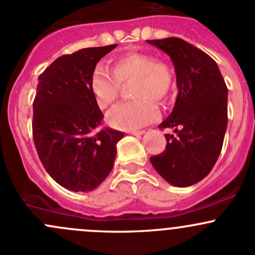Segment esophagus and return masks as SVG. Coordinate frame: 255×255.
<instances>
[{
  "instance_id": "obj_1",
  "label": "esophagus",
  "mask_w": 255,
  "mask_h": 255,
  "mask_svg": "<svg viewBox=\"0 0 255 255\" xmlns=\"http://www.w3.org/2000/svg\"><path fill=\"white\" fill-rule=\"evenodd\" d=\"M128 133H131V135H135V136H140V135H143L145 133V131L143 130H138V131H130Z\"/></svg>"
}]
</instances>
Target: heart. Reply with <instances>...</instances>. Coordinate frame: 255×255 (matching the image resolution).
<instances>
[{"label":"heart","mask_w":255,"mask_h":255,"mask_svg":"<svg viewBox=\"0 0 255 255\" xmlns=\"http://www.w3.org/2000/svg\"><path fill=\"white\" fill-rule=\"evenodd\" d=\"M175 70L169 62L157 60L152 54L131 52L118 57L113 71L97 65L91 73L89 88L101 109H107L120 96L122 85H131L133 101L119 104L109 112L107 122L119 130H136L158 117L153 101L164 103L175 88Z\"/></svg>","instance_id":"obj_1"}]
</instances>
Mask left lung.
<instances>
[{
    "label": "left lung",
    "instance_id": "1",
    "mask_svg": "<svg viewBox=\"0 0 255 255\" xmlns=\"http://www.w3.org/2000/svg\"><path fill=\"white\" fill-rule=\"evenodd\" d=\"M172 59L178 96L169 117L159 128L166 133V149L151 163L169 184L179 188L200 182L211 172L227 128V86L214 59L179 38L147 40Z\"/></svg>",
    "mask_w": 255,
    "mask_h": 255
}]
</instances>
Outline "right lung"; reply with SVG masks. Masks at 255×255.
Listing matches in <instances>:
<instances>
[{
  "label": "right lung",
  "mask_w": 255,
  "mask_h": 255,
  "mask_svg": "<svg viewBox=\"0 0 255 255\" xmlns=\"http://www.w3.org/2000/svg\"><path fill=\"white\" fill-rule=\"evenodd\" d=\"M117 44L57 57L39 76L33 103V138L50 177L72 191H91L109 175L124 132L96 130L103 114L89 88L99 60Z\"/></svg>",
  "instance_id": "add662e5"
}]
</instances>
